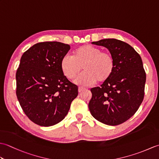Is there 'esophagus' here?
Segmentation results:
<instances>
[{
	"label": "esophagus",
	"mask_w": 159,
	"mask_h": 159,
	"mask_svg": "<svg viewBox=\"0 0 159 159\" xmlns=\"http://www.w3.org/2000/svg\"><path fill=\"white\" fill-rule=\"evenodd\" d=\"M84 90H85V88H83V87H79V93H81L82 92H83Z\"/></svg>",
	"instance_id": "esophagus-1"
}]
</instances>
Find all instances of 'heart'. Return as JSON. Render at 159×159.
Wrapping results in <instances>:
<instances>
[{"label": "heart", "instance_id": "1", "mask_svg": "<svg viewBox=\"0 0 159 159\" xmlns=\"http://www.w3.org/2000/svg\"><path fill=\"white\" fill-rule=\"evenodd\" d=\"M61 70L67 79L72 80L80 70L84 72L75 80L76 85L88 87L107 81L113 74L115 61L110 53L98 47L83 45L73 52L72 57L64 56L61 60Z\"/></svg>", "mask_w": 159, "mask_h": 159}]
</instances>
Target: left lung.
Wrapping results in <instances>:
<instances>
[{
	"instance_id": "8db88e82",
	"label": "left lung",
	"mask_w": 159,
	"mask_h": 159,
	"mask_svg": "<svg viewBox=\"0 0 159 159\" xmlns=\"http://www.w3.org/2000/svg\"><path fill=\"white\" fill-rule=\"evenodd\" d=\"M92 43L109 50L115 70L107 81L91 89L89 109L98 121L117 126L130 119L143 102L146 75L142 60L133 47L121 40L104 39Z\"/></svg>"
}]
</instances>
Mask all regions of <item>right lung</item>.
I'll return each instance as SVG.
<instances>
[{
	"label": "right lung",
	"mask_w": 159,
	"mask_h": 159,
	"mask_svg": "<svg viewBox=\"0 0 159 159\" xmlns=\"http://www.w3.org/2000/svg\"><path fill=\"white\" fill-rule=\"evenodd\" d=\"M70 46L58 42H39L24 52L17 70L16 96L24 112L41 126L63 120L78 96V87L61 70V60Z\"/></svg>",
	"instance_id": "1"
}]
</instances>
